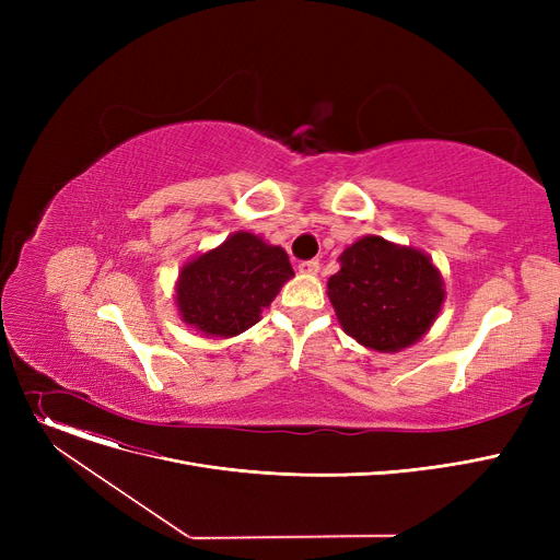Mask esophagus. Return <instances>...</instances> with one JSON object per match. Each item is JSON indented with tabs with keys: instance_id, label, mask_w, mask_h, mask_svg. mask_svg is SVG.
I'll use <instances>...</instances> for the list:
<instances>
[{
	"instance_id": "1",
	"label": "esophagus",
	"mask_w": 560,
	"mask_h": 560,
	"mask_svg": "<svg viewBox=\"0 0 560 560\" xmlns=\"http://www.w3.org/2000/svg\"><path fill=\"white\" fill-rule=\"evenodd\" d=\"M317 270H319V260L317 258L300 262V272H304V275H317Z\"/></svg>"
}]
</instances>
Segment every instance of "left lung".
<instances>
[{
  "label": "left lung",
  "mask_w": 560,
  "mask_h": 560,
  "mask_svg": "<svg viewBox=\"0 0 560 560\" xmlns=\"http://www.w3.org/2000/svg\"><path fill=\"white\" fill-rule=\"evenodd\" d=\"M327 292L345 334L376 351L418 342L445 300L429 256L378 235H365L342 252Z\"/></svg>",
  "instance_id": "1"
}]
</instances>
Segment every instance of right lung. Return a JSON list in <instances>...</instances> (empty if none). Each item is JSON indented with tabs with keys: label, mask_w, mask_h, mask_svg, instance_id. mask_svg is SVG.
<instances>
[{
	"label": "right lung",
	"mask_w": 560,
	"mask_h": 560,
	"mask_svg": "<svg viewBox=\"0 0 560 560\" xmlns=\"http://www.w3.org/2000/svg\"><path fill=\"white\" fill-rule=\"evenodd\" d=\"M292 275L288 254L238 231L188 262L176 285V304L188 325L206 336L229 338L254 327Z\"/></svg>",
	"instance_id": "right-lung-1"
}]
</instances>
